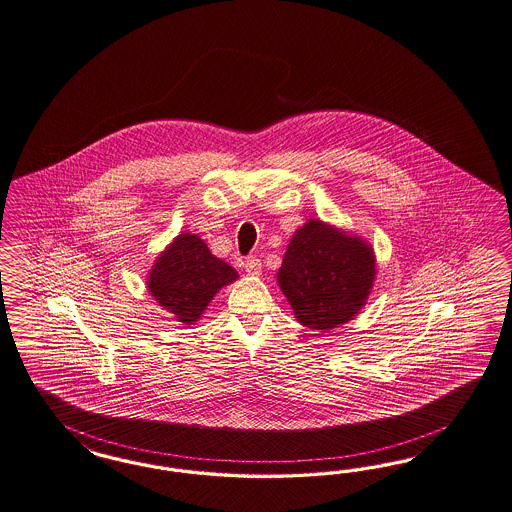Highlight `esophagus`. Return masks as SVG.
Returning a JSON list of instances; mask_svg holds the SVG:
<instances>
[{
    "mask_svg": "<svg viewBox=\"0 0 512 512\" xmlns=\"http://www.w3.org/2000/svg\"><path fill=\"white\" fill-rule=\"evenodd\" d=\"M261 270H263L261 259H257V257H247L246 272L249 276H259V274H261Z\"/></svg>",
    "mask_w": 512,
    "mask_h": 512,
    "instance_id": "esophagus-1",
    "label": "esophagus"
}]
</instances>
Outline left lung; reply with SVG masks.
I'll return each instance as SVG.
<instances>
[{"label": "left lung", "mask_w": 512, "mask_h": 512, "mask_svg": "<svg viewBox=\"0 0 512 512\" xmlns=\"http://www.w3.org/2000/svg\"><path fill=\"white\" fill-rule=\"evenodd\" d=\"M374 276L371 244L310 219L293 234L278 283L300 325L329 331L348 323L367 304Z\"/></svg>", "instance_id": "8db88e82"}]
</instances>
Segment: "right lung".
<instances>
[{"label":"right lung","mask_w":512,"mask_h":512,"mask_svg":"<svg viewBox=\"0 0 512 512\" xmlns=\"http://www.w3.org/2000/svg\"><path fill=\"white\" fill-rule=\"evenodd\" d=\"M236 278L238 272L212 255L198 234L183 232L160 253L147 276V289L177 321L193 325L215 293Z\"/></svg>","instance_id":"right-lung-1"}]
</instances>
